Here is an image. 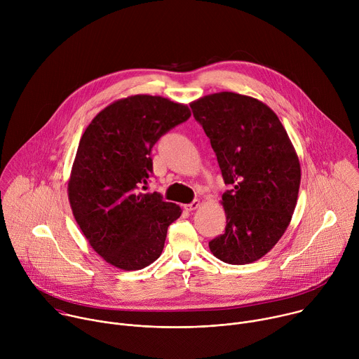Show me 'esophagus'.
<instances>
[{"instance_id": "1", "label": "esophagus", "mask_w": 359, "mask_h": 359, "mask_svg": "<svg viewBox=\"0 0 359 359\" xmlns=\"http://www.w3.org/2000/svg\"><path fill=\"white\" fill-rule=\"evenodd\" d=\"M198 206H200V201H198V200H194V201H191V203H189V204H184V209H186L187 212H193V210H196Z\"/></svg>"}]
</instances>
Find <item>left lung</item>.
<instances>
[{"instance_id":"left-lung-1","label":"left lung","mask_w":359,"mask_h":359,"mask_svg":"<svg viewBox=\"0 0 359 359\" xmlns=\"http://www.w3.org/2000/svg\"><path fill=\"white\" fill-rule=\"evenodd\" d=\"M203 126L226 184V231L209 243L227 264H250L285 233L298 198L301 168L278 116L262 100L236 92L203 96L190 104Z\"/></svg>"}]
</instances>
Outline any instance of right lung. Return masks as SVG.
Instances as JSON below:
<instances>
[{
  "mask_svg": "<svg viewBox=\"0 0 359 359\" xmlns=\"http://www.w3.org/2000/svg\"><path fill=\"white\" fill-rule=\"evenodd\" d=\"M190 115L187 105L168 97L133 95L102 109L85 129L68 198L79 229L107 263L133 271L161 257L182 209L139 189L153 173V144Z\"/></svg>",
  "mask_w": 359,
  "mask_h": 359,
  "instance_id": "right-lung-1",
  "label": "right lung"
}]
</instances>
